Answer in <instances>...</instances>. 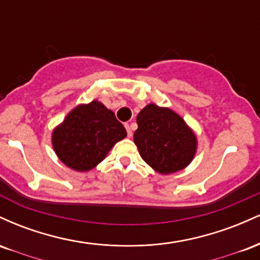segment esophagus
<instances>
[{
  "label": "esophagus",
  "mask_w": 260,
  "mask_h": 260,
  "mask_svg": "<svg viewBox=\"0 0 260 260\" xmlns=\"http://www.w3.org/2000/svg\"><path fill=\"white\" fill-rule=\"evenodd\" d=\"M124 127H126V129H127V136L129 137V138H131V137H132V131H131L129 124L126 123V124H124Z\"/></svg>",
  "instance_id": "esophagus-1"
}]
</instances>
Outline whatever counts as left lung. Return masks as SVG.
Returning <instances> with one entry per match:
<instances>
[{"label":"left lung","mask_w":260,"mask_h":260,"mask_svg":"<svg viewBox=\"0 0 260 260\" xmlns=\"http://www.w3.org/2000/svg\"><path fill=\"white\" fill-rule=\"evenodd\" d=\"M134 143L155 171L169 175L184 169L194 157L197 138L181 116L149 104L137 116Z\"/></svg>","instance_id":"1"}]
</instances>
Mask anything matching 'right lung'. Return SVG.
Masks as SVG:
<instances>
[{
    "label": "right lung",
    "mask_w": 260,
    "mask_h": 260,
    "mask_svg": "<svg viewBox=\"0 0 260 260\" xmlns=\"http://www.w3.org/2000/svg\"><path fill=\"white\" fill-rule=\"evenodd\" d=\"M126 136L115 113L94 100L68 113L53 131L52 145L64 165L83 172L94 169Z\"/></svg>",
    "instance_id": "1"
}]
</instances>
